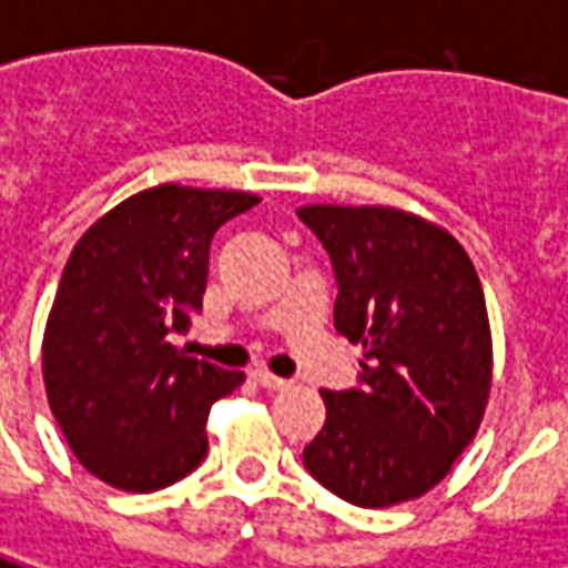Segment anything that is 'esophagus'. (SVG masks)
I'll return each mask as SVG.
<instances>
[{
    "instance_id": "obj_1",
    "label": "esophagus",
    "mask_w": 568,
    "mask_h": 568,
    "mask_svg": "<svg viewBox=\"0 0 568 568\" xmlns=\"http://www.w3.org/2000/svg\"><path fill=\"white\" fill-rule=\"evenodd\" d=\"M252 379L261 385V388H270V392H280V388H288L292 382L288 379H280V376H273V373H267L264 366H257V369H252Z\"/></svg>"
}]
</instances>
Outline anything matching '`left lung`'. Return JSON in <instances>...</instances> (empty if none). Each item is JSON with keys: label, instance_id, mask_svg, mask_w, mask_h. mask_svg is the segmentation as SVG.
Returning a JSON list of instances; mask_svg holds the SVG:
<instances>
[{"label": "left lung", "instance_id": "obj_1", "mask_svg": "<svg viewBox=\"0 0 568 568\" xmlns=\"http://www.w3.org/2000/svg\"><path fill=\"white\" fill-rule=\"evenodd\" d=\"M329 252L335 329L364 348L357 388L320 392L326 423L307 473L354 507L432 491L476 438L491 392V326L478 273L454 235L382 204H307Z\"/></svg>", "mask_w": 568, "mask_h": 568}]
</instances>
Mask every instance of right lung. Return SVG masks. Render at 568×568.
I'll use <instances>...</instances> for the list:
<instances>
[{"label": "right lung", "mask_w": 568, "mask_h": 568, "mask_svg": "<svg viewBox=\"0 0 568 568\" xmlns=\"http://www.w3.org/2000/svg\"><path fill=\"white\" fill-rule=\"evenodd\" d=\"M261 202L164 183L99 217L64 264L42 335V382L73 457L121 491H161L207 454V414L245 376L186 357L211 239Z\"/></svg>", "instance_id": "add662e5"}]
</instances>
